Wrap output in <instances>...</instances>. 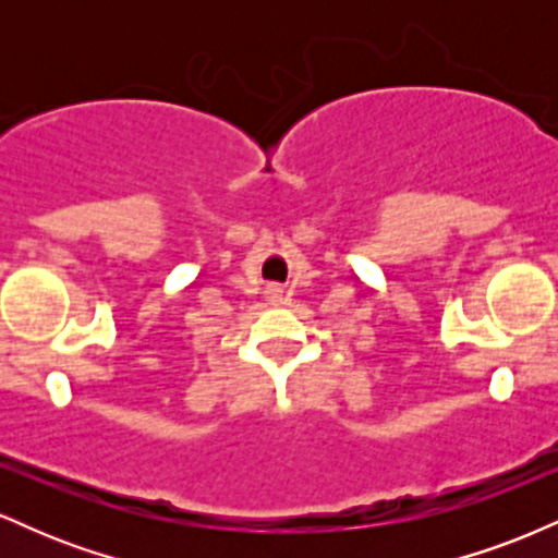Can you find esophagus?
Listing matches in <instances>:
<instances>
[{"mask_svg": "<svg viewBox=\"0 0 558 558\" xmlns=\"http://www.w3.org/2000/svg\"><path fill=\"white\" fill-rule=\"evenodd\" d=\"M272 299H280V291H272Z\"/></svg>", "mask_w": 558, "mask_h": 558, "instance_id": "esophagus-1", "label": "esophagus"}]
</instances>
